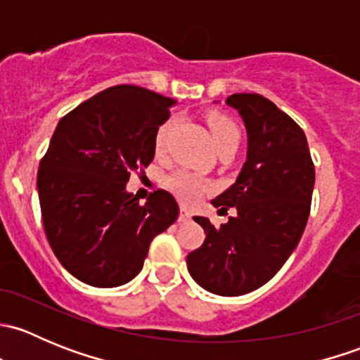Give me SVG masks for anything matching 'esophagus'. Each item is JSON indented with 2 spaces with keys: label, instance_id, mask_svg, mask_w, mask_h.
Here are the masks:
<instances>
[{
  "label": "esophagus",
  "instance_id": "esophagus-1",
  "mask_svg": "<svg viewBox=\"0 0 360 360\" xmlns=\"http://www.w3.org/2000/svg\"><path fill=\"white\" fill-rule=\"evenodd\" d=\"M191 219V212L186 209V207H181L179 209V221L181 223H186V221Z\"/></svg>",
  "mask_w": 360,
  "mask_h": 360
}]
</instances>
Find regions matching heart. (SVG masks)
<instances>
[{
  "label": "heart",
  "mask_w": 360,
  "mask_h": 360,
  "mask_svg": "<svg viewBox=\"0 0 360 360\" xmlns=\"http://www.w3.org/2000/svg\"><path fill=\"white\" fill-rule=\"evenodd\" d=\"M207 125H209L216 150L228 143L238 144L240 130H238L237 123L230 116L223 115V112H210V115H207ZM174 127H176V120L174 118H169L158 127L157 136H155V150H157V153L165 151L167 141H169V136L174 130ZM167 186L184 203H197L203 195L210 193L214 190V184L210 181L203 179L198 174L188 172V170H179V172L172 174L167 179Z\"/></svg>",
  "instance_id": "obj_1"
}]
</instances>
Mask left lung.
Listing matches in <instances>:
<instances>
[{"instance_id":"8db88e82","label":"left lung","mask_w":360,"mask_h":360,"mask_svg":"<svg viewBox=\"0 0 360 360\" xmlns=\"http://www.w3.org/2000/svg\"><path fill=\"white\" fill-rule=\"evenodd\" d=\"M226 104L245 123L248 160L212 205L237 214L217 228L195 216L205 240L186 264L205 291L240 296L266 284L296 249L310 216L315 167L301 127L266 97L233 94Z\"/></svg>"}]
</instances>
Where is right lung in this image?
I'll return each instance as SVG.
<instances>
[{"mask_svg":"<svg viewBox=\"0 0 360 360\" xmlns=\"http://www.w3.org/2000/svg\"><path fill=\"white\" fill-rule=\"evenodd\" d=\"M176 101L116 85L63 116L39 162L43 226L57 259L94 288H118L143 270L151 240L179 216L165 190L146 203L127 193L130 172L155 157V136Z\"/></svg>","mask_w":360,"mask_h":360,"instance_id":"right-lung-1","label":"right lung"}]
</instances>
